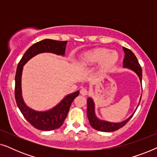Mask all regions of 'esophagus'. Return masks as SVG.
I'll use <instances>...</instances> for the list:
<instances>
[{
  "label": "esophagus",
  "instance_id": "esophagus-1",
  "mask_svg": "<svg viewBox=\"0 0 157 157\" xmlns=\"http://www.w3.org/2000/svg\"><path fill=\"white\" fill-rule=\"evenodd\" d=\"M80 93L82 94L83 96H86L87 95L88 93H89V91H88V89H86V88H82V89L80 90Z\"/></svg>",
  "mask_w": 157,
  "mask_h": 157
}]
</instances>
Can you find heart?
Wrapping results in <instances>:
<instances>
[{
  "label": "heart",
  "mask_w": 157,
  "mask_h": 157,
  "mask_svg": "<svg viewBox=\"0 0 157 157\" xmlns=\"http://www.w3.org/2000/svg\"><path fill=\"white\" fill-rule=\"evenodd\" d=\"M119 55L116 51H110L109 49L99 48L85 53L80 59V62L83 65L100 63L103 71H108L112 68L117 63Z\"/></svg>",
  "instance_id": "b5f03b06"
}]
</instances>
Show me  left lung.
Listing matches in <instances>:
<instances>
[{
  "label": "left lung",
  "mask_w": 157,
  "mask_h": 157,
  "mask_svg": "<svg viewBox=\"0 0 157 157\" xmlns=\"http://www.w3.org/2000/svg\"><path fill=\"white\" fill-rule=\"evenodd\" d=\"M123 50L124 51V53H125L123 61V66L124 68H129V69L132 70L133 71L136 73L138 75L141 83V80H142V69H141L140 64L139 63V61L136 59V56L134 54V53L132 51L125 48V47H123ZM133 115H134V113L129 118L125 120V121L120 122V123H113V122L106 121H104V120H100L96 117L95 114V105H94L93 99L90 97L87 99L88 119H89L91 126L94 129L97 131L104 132H111L117 131L120 128L123 127L129 121L131 118L133 117Z\"/></svg>",
  "instance_id": "8db88e82"
}]
</instances>
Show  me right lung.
Wrapping results in <instances>:
<instances>
[{
    "mask_svg": "<svg viewBox=\"0 0 157 157\" xmlns=\"http://www.w3.org/2000/svg\"><path fill=\"white\" fill-rule=\"evenodd\" d=\"M67 40L60 41L51 39H44L36 43L25 51L22 59L17 66L16 77H15V98L17 106L20 109L25 119L33 127L42 131H51L56 129L63 125V121L67 117L71 103L79 91L68 94L53 109L46 111H37L26 106L23 101L21 93V76L23 66L31 58L38 53H53L57 55L64 56Z\"/></svg>",
    "mask_w": 157,
    "mask_h": 157,
    "instance_id": "1",
    "label": "right lung"
}]
</instances>
